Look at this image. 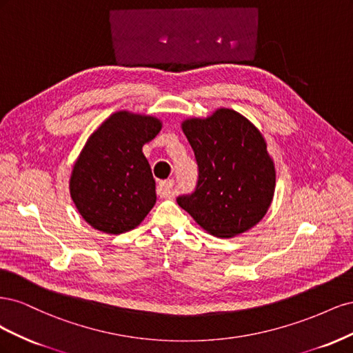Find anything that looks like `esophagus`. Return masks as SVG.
Listing matches in <instances>:
<instances>
[{
	"mask_svg": "<svg viewBox=\"0 0 353 353\" xmlns=\"http://www.w3.org/2000/svg\"><path fill=\"white\" fill-rule=\"evenodd\" d=\"M174 179H166V181H160L157 184V196L160 197H172L174 194Z\"/></svg>",
	"mask_w": 353,
	"mask_h": 353,
	"instance_id": "34e87169",
	"label": "esophagus"
}]
</instances>
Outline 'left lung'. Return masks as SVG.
Returning <instances> with one entry per match:
<instances>
[{
    "mask_svg": "<svg viewBox=\"0 0 353 353\" xmlns=\"http://www.w3.org/2000/svg\"><path fill=\"white\" fill-rule=\"evenodd\" d=\"M183 131L194 152L199 178L193 193L176 197L178 205L215 237L230 239L254 227L275 190V168L262 134L230 109L188 119Z\"/></svg>",
    "mask_w": 353,
    "mask_h": 353,
    "instance_id": "obj_1",
    "label": "left lung"
}]
</instances>
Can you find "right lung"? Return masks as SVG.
Segmentation results:
<instances>
[{"label": "right lung", "mask_w": 353, "mask_h": 353, "mask_svg": "<svg viewBox=\"0 0 353 353\" xmlns=\"http://www.w3.org/2000/svg\"><path fill=\"white\" fill-rule=\"evenodd\" d=\"M160 130L156 117L117 112L88 138L72 170L70 196L91 227L122 234L152 210L156 183L143 145Z\"/></svg>", "instance_id": "1"}]
</instances>
